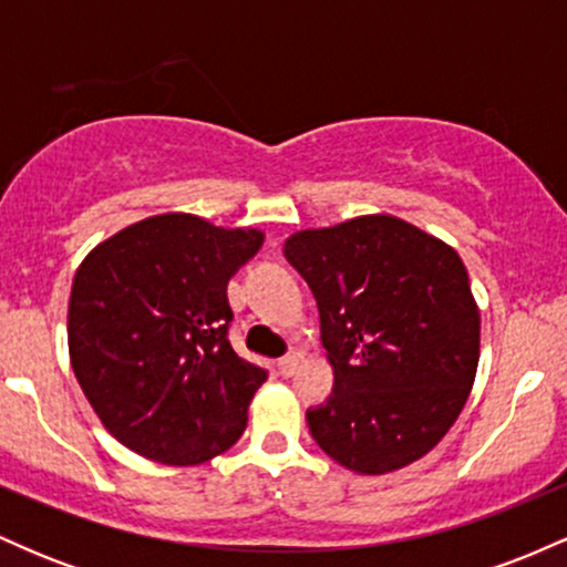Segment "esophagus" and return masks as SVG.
Wrapping results in <instances>:
<instances>
[{"instance_id":"obj_1","label":"esophagus","mask_w":567,"mask_h":567,"mask_svg":"<svg viewBox=\"0 0 567 567\" xmlns=\"http://www.w3.org/2000/svg\"><path fill=\"white\" fill-rule=\"evenodd\" d=\"M298 362H301V357L298 354H288V357H282V360L277 362V370L282 375H292L298 370Z\"/></svg>"}]
</instances>
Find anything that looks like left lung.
<instances>
[{"mask_svg":"<svg viewBox=\"0 0 567 567\" xmlns=\"http://www.w3.org/2000/svg\"><path fill=\"white\" fill-rule=\"evenodd\" d=\"M285 258L320 309L333 394L306 410L330 458L386 474L455 424L480 362V309L458 252L394 216L296 231Z\"/></svg>","mask_w":567,"mask_h":567,"instance_id":"1","label":"left lung"}]
</instances>
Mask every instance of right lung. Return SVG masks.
Here are the masks:
<instances>
[{"label": "right lung", "mask_w": 567, "mask_h": 567, "mask_svg": "<svg viewBox=\"0 0 567 567\" xmlns=\"http://www.w3.org/2000/svg\"><path fill=\"white\" fill-rule=\"evenodd\" d=\"M264 245L192 213L143 218L87 252L69 354L101 424L143 458L197 466L243 437L266 370L229 343L226 285Z\"/></svg>", "instance_id": "obj_1"}]
</instances>
